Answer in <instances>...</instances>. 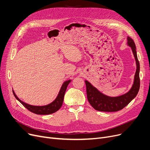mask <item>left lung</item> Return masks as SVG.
Wrapping results in <instances>:
<instances>
[{
  "label": "left lung",
  "mask_w": 150,
  "mask_h": 150,
  "mask_svg": "<svg viewBox=\"0 0 150 150\" xmlns=\"http://www.w3.org/2000/svg\"><path fill=\"white\" fill-rule=\"evenodd\" d=\"M127 45L131 49L136 61L137 69L134 81L131 89L127 93L118 97H109L103 95L93 85L85 81L87 99L89 103L95 110L102 112H117L123 109L137 96L140 88V64L138 60L136 47L133 40L127 37Z\"/></svg>",
  "instance_id": "8db88e82"
}]
</instances>
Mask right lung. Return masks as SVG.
Returning <instances> with one entry per match:
<instances>
[{
    "mask_svg": "<svg viewBox=\"0 0 150 150\" xmlns=\"http://www.w3.org/2000/svg\"><path fill=\"white\" fill-rule=\"evenodd\" d=\"M70 82H71V80H69L64 82L61 87V89L60 90L57 97L56 98L55 100L51 104L46 105H44V106H35V105H32L30 104H28L27 103H25L21 100H20V99L17 97V96L15 95V92H14L13 90V93L15 97L27 109H28L29 111L35 114H37V115H49V114L53 113L59 110L62 107L66 90Z\"/></svg>",
    "mask_w": 150,
    "mask_h": 150,
    "instance_id": "obj_1",
    "label": "right lung"
}]
</instances>
